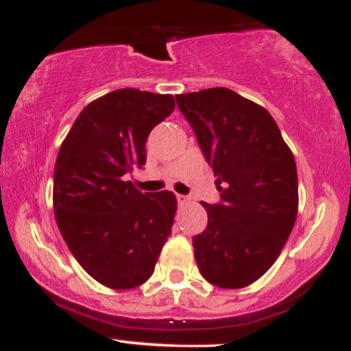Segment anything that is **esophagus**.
Listing matches in <instances>:
<instances>
[{"label": "esophagus", "instance_id": "esophagus-1", "mask_svg": "<svg viewBox=\"0 0 351 351\" xmlns=\"http://www.w3.org/2000/svg\"><path fill=\"white\" fill-rule=\"evenodd\" d=\"M176 201H178L180 206H184V204L189 203V198H188V196H184V195H176Z\"/></svg>", "mask_w": 351, "mask_h": 351}]
</instances>
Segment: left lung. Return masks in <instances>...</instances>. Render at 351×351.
<instances>
[{"label":"left lung","mask_w":351,"mask_h":351,"mask_svg":"<svg viewBox=\"0 0 351 351\" xmlns=\"http://www.w3.org/2000/svg\"><path fill=\"white\" fill-rule=\"evenodd\" d=\"M216 176L221 203H203L193 237L198 269L221 289H243L276 263L299 209L297 167L264 107L226 87L176 95Z\"/></svg>","instance_id":"obj_1"}]
</instances>
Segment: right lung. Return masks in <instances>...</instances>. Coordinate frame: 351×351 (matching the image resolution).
Segmentation results:
<instances>
[{
  "label": "right lung",
  "instance_id": "obj_1",
  "mask_svg": "<svg viewBox=\"0 0 351 351\" xmlns=\"http://www.w3.org/2000/svg\"><path fill=\"white\" fill-rule=\"evenodd\" d=\"M175 108L170 94L119 88L80 112L54 168L58 228L88 276L115 291L142 285L171 234V191L142 193L123 176L147 162L152 128Z\"/></svg>",
  "mask_w": 351,
  "mask_h": 351
}]
</instances>
